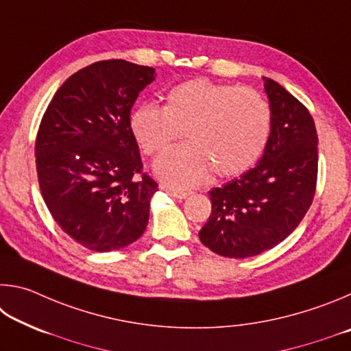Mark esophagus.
Returning <instances> with one entry per match:
<instances>
[{"label": "esophagus", "instance_id": "obj_1", "mask_svg": "<svg viewBox=\"0 0 351 351\" xmlns=\"http://www.w3.org/2000/svg\"><path fill=\"white\" fill-rule=\"evenodd\" d=\"M161 189L164 190V192H167L169 195H171V197H175L176 199H186L189 197V193L184 192V190L171 189V187H167V186H162Z\"/></svg>", "mask_w": 351, "mask_h": 351}]
</instances>
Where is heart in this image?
<instances>
[{
  "instance_id": "obj_1",
  "label": "heart",
  "mask_w": 351,
  "mask_h": 351,
  "mask_svg": "<svg viewBox=\"0 0 351 351\" xmlns=\"http://www.w3.org/2000/svg\"><path fill=\"white\" fill-rule=\"evenodd\" d=\"M272 127L271 105L249 86L193 79L171 88L164 106L139 104L130 114V130L142 152L159 156L180 138L187 144L154 164L169 186L187 189L206 180L237 176L263 154Z\"/></svg>"
}]
</instances>
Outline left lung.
<instances>
[{"instance_id":"left-lung-1","label":"left lung","mask_w":351,"mask_h":351,"mask_svg":"<svg viewBox=\"0 0 351 351\" xmlns=\"http://www.w3.org/2000/svg\"><path fill=\"white\" fill-rule=\"evenodd\" d=\"M272 127L258 164L212 189L199 240L218 255L254 257L282 243L310 209L317 182V133L306 106L263 77Z\"/></svg>"}]
</instances>
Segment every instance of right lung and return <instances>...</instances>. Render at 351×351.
Instances as JSON below:
<instances>
[{
    "mask_svg": "<svg viewBox=\"0 0 351 351\" xmlns=\"http://www.w3.org/2000/svg\"><path fill=\"white\" fill-rule=\"evenodd\" d=\"M154 68L102 60L58 88L35 141L41 197L64 234L96 252L144 234L158 182L142 171L132 106Z\"/></svg>",
    "mask_w": 351,
    "mask_h": 351,
    "instance_id": "1",
    "label": "right lung"
}]
</instances>
